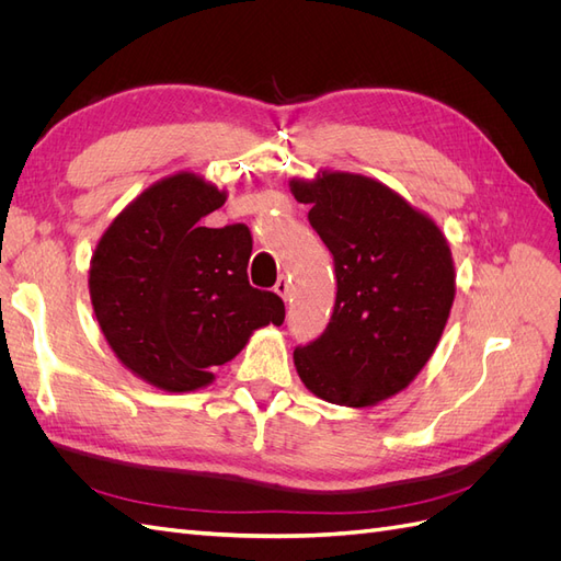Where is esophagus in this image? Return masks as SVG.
<instances>
[{"label":"esophagus","mask_w":561,"mask_h":561,"mask_svg":"<svg viewBox=\"0 0 561 561\" xmlns=\"http://www.w3.org/2000/svg\"><path fill=\"white\" fill-rule=\"evenodd\" d=\"M274 290H276L285 301H290V290H293V287H290V278L280 276V278H278V283H276V287H274Z\"/></svg>","instance_id":"1"}]
</instances>
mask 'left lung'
I'll use <instances>...</instances> for the list:
<instances>
[{
    "mask_svg": "<svg viewBox=\"0 0 561 561\" xmlns=\"http://www.w3.org/2000/svg\"><path fill=\"white\" fill-rule=\"evenodd\" d=\"M334 257L336 301L325 332L295 348L299 379L332 404L371 407L431 360L456 295L445 233L386 184L322 171L293 180Z\"/></svg>",
    "mask_w": 561,
    "mask_h": 561,
    "instance_id": "1",
    "label": "left lung"
}]
</instances>
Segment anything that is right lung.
<instances>
[{"instance_id":"right-lung-1","label":"right lung","mask_w":561,"mask_h":561,"mask_svg":"<svg viewBox=\"0 0 561 561\" xmlns=\"http://www.w3.org/2000/svg\"><path fill=\"white\" fill-rule=\"evenodd\" d=\"M227 194L194 173L151 184L114 217L91 257V304L133 375L171 393L208 386L285 304L252 287L245 225L201 227Z\"/></svg>"}]
</instances>
